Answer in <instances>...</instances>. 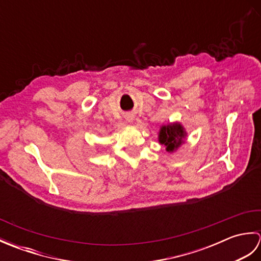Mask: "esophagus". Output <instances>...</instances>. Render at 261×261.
<instances>
[{
    "mask_svg": "<svg viewBox=\"0 0 261 261\" xmlns=\"http://www.w3.org/2000/svg\"><path fill=\"white\" fill-rule=\"evenodd\" d=\"M125 119H126L127 122H129V123L132 124V123H134V122H135V115H134V114H127Z\"/></svg>",
    "mask_w": 261,
    "mask_h": 261,
    "instance_id": "1",
    "label": "esophagus"
}]
</instances>
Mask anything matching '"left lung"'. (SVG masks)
<instances>
[{
  "mask_svg": "<svg viewBox=\"0 0 261 261\" xmlns=\"http://www.w3.org/2000/svg\"><path fill=\"white\" fill-rule=\"evenodd\" d=\"M187 132L179 122H170L160 126L158 132V141L166 147V151L169 153L176 152L185 143Z\"/></svg>",
  "mask_w": 261,
  "mask_h": 261,
  "instance_id": "8db88e82",
  "label": "left lung"
}]
</instances>
